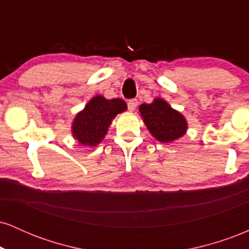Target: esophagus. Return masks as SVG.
Returning a JSON list of instances; mask_svg holds the SVG:
<instances>
[{
  "mask_svg": "<svg viewBox=\"0 0 249 249\" xmlns=\"http://www.w3.org/2000/svg\"><path fill=\"white\" fill-rule=\"evenodd\" d=\"M137 107H138V101H137V99H130V101L127 102V108L131 112L136 110Z\"/></svg>",
  "mask_w": 249,
  "mask_h": 249,
  "instance_id": "34e87169",
  "label": "esophagus"
}]
</instances>
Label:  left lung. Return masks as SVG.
Masks as SVG:
<instances>
[{
    "label": "left lung",
    "instance_id": "8db88e82",
    "mask_svg": "<svg viewBox=\"0 0 249 249\" xmlns=\"http://www.w3.org/2000/svg\"><path fill=\"white\" fill-rule=\"evenodd\" d=\"M139 112L145 125L157 141L171 142L181 138L187 131V122L166 101L156 98L151 104H142Z\"/></svg>",
    "mask_w": 249,
    "mask_h": 249
}]
</instances>
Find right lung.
<instances>
[{
	"label": "right lung",
	"mask_w": 249,
	"mask_h": 249,
	"mask_svg": "<svg viewBox=\"0 0 249 249\" xmlns=\"http://www.w3.org/2000/svg\"><path fill=\"white\" fill-rule=\"evenodd\" d=\"M126 108V103L121 98L95 96L73 119L71 126L73 138L82 145L97 146L104 139L113 118Z\"/></svg>",
	"instance_id": "right-lung-1"
}]
</instances>
